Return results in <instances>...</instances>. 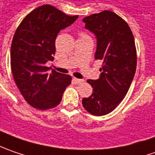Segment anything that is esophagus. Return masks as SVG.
Returning a JSON list of instances; mask_svg holds the SVG:
<instances>
[{
	"label": "esophagus",
	"mask_w": 155,
	"mask_h": 155,
	"mask_svg": "<svg viewBox=\"0 0 155 155\" xmlns=\"http://www.w3.org/2000/svg\"><path fill=\"white\" fill-rule=\"evenodd\" d=\"M74 81L77 84H81V83L84 82L83 80H81V79H77V78H74Z\"/></svg>",
	"instance_id": "esophagus-1"
}]
</instances>
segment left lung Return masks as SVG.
I'll return each mask as SVG.
<instances>
[{
  "instance_id": "1",
  "label": "left lung",
  "mask_w": 155,
  "mask_h": 155,
  "mask_svg": "<svg viewBox=\"0 0 155 155\" xmlns=\"http://www.w3.org/2000/svg\"><path fill=\"white\" fill-rule=\"evenodd\" d=\"M83 22L96 36L94 58L103 64L99 79L87 81L93 94L82 99V105L88 113L101 116L111 113L130 87L137 65L135 43L129 26L114 12L91 15Z\"/></svg>"
}]
</instances>
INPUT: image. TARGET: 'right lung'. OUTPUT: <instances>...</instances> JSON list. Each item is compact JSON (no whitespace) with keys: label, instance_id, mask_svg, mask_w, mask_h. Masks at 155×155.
<instances>
[{"label":"right lung","instance_id":"obj_1","mask_svg":"<svg viewBox=\"0 0 155 155\" xmlns=\"http://www.w3.org/2000/svg\"><path fill=\"white\" fill-rule=\"evenodd\" d=\"M77 18L43 5L30 12L17 28L11 45V70L25 101L35 108L56 107L71 84L70 75L54 70L49 73L46 63L54 61L58 33Z\"/></svg>","mask_w":155,"mask_h":155}]
</instances>
